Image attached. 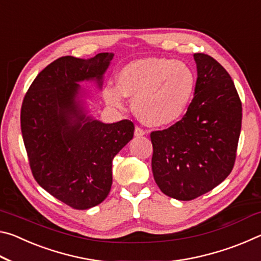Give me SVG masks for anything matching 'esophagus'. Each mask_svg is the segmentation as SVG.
Returning <instances> with one entry per match:
<instances>
[{
    "label": "esophagus",
    "mask_w": 261,
    "mask_h": 261,
    "mask_svg": "<svg viewBox=\"0 0 261 261\" xmlns=\"http://www.w3.org/2000/svg\"><path fill=\"white\" fill-rule=\"evenodd\" d=\"M145 135H146V131L143 130L139 126H136V129H135V136L136 137H143Z\"/></svg>",
    "instance_id": "obj_1"
}]
</instances>
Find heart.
<instances>
[{"label": "heart", "instance_id": "heart-1", "mask_svg": "<svg viewBox=\"0 0 261 261\" xmlns=\"http://www.w3.org/2000/svg\"><path fill=\"white\" fill-rule=\"evenodd\" d=\"M196 76L187 63L167 57H145L129 62L117 74V86L103 88L109 106L123 109L125 96L134 98V110L149 126H163L182 116L192 98Z\"/></svg>", "mask_w": 261, "mask_h": 261}]
</instances>
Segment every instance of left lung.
<instances>
[{
	"label": "left lung",
	"mask_w": 261,
	"mask_h": 261,
	"mask_svg": "<svg viewBox=\"0 0 261 261\" xmlns=\"http://www.w3.org/2000/svg\"><path fill=\"white\" fill-rule=\"evenodd\" d=\"M194 96L183 118L153 131L152 171L161 191L192 200L231 173L242 126V103L231 77L213 57L193 54Z\"/></svg>",
	"instance_id": "8db88e82"
}]
</instances>
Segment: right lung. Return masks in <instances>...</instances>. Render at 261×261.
<instances>
[{"label": "right lung", "mask_w": 261, "mask_h": 261, "mask_svg": "<svg viewBox=\"0 0 261 261\" xmlns=\"http://www.w3.org/2000/svg\"><path fill=\"white\" fill-rule=\"evenodd\" d=\"M113 59V53L60 57L38 74L21 105V135L35 180L76 210L107 198L113 159L134 137L131 121L95 120L83 99L88 93L79 83L95 82L101 88Z\"/></svg>", "instance_id": "right-lung-1"}]
</instances>
